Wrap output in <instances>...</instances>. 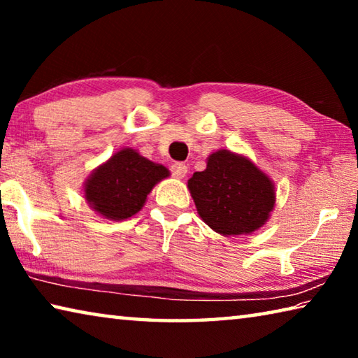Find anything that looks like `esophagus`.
Segmentation results:
<instances>
[{
	"label": "esophagus",
	"instance_id": "esophagus-1",
	"mask_svg": "<svg viewBox=\"0 0 358 358\" xmlns=\"http://www.w3.org/2000/svg\"><path fill=\"white\" fill-rule=\"evenodd\" d=\"M171 172L173 177L185 178L187 173V167H186V164H183V162H175V164H172V167H171Z\"/></svg>",
	"mask_w": 358,
	"mask_h": 358
}]
</instances>
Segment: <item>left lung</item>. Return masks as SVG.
Wrapping results in <instances>:
<instances>
[{
    "label": "left lung",
    "mask_w": 358,
    "mask_h": 358,
    "mask_svg": "<svg viewBox=\"0 0 358 358\" xmlns=\"http://www.w3.org/2000/svg\"><path fill=\"white\" fill-rule=\"evenodd\" d=\"M199 215L222 235L251 234L275 207L270 178L243 156L220 150L187 181Z\"/></svg>",
    "instance_id": "8db88e82"
}]
</instances>
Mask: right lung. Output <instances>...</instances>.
<instances>
[{
    "instance_id": "obj_1",
    "label": "right lung",
    "mask_w": 358,
    "mask_h": 358,
    "mask_svg": "<svg viewBox=\"0 0 358 358\" xmlns=\"http://www.w3.org/2000/svg\"><path fill=\"white\" fill-rule=\"evenodd\" d=\"M166 177L164 166L153 164L134 150H121L90 177L85 199L102 216L121 221L136 215L153 186Z\"/></svg>"
}]
</instances>
